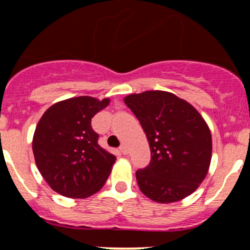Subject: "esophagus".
Here are the masks:
<instances>
[{"instance_id": "obj_1", "label": "esophagus", "mask_w": 250, "mask_h": 250, "mask_svg": "<svg viewBox=\"0 0 250 250\" xmlns=\"http://www.w3.org/2000/svg\"><path fill=\"white\" fill-rule=\"evenodd\" d=\"M120 151L123 153V155H128V147L125 145V144H122V145L120 146Z\"/></svg>"}]
</instances>
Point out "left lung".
Wrapping results in <instances>:
<instances>
[{"label": "left lung", "instance_id": "obj_1", "mask_svg": "<svg viewBox=\"0 0 250 250\" xmlns=\"http://www.w3.org/2000/svg\"><path fill=\"white\" fill-rule=\"evenodd\" d=\"M125 103L150 145V163L135 173L141 192L158 203L188 197L210 165L211 135L202 116L188 102L162 90L130 94Z\"/></svg>", "mask_w": 250, "mask_h": 250}]
</instances>
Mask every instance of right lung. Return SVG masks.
Instances as JSON below:
<instances>
[{
	"label": "right lung",
	"mask_w": 250,
	"mask_h": 250,
	"mask_svg": "<svg viewBox=\"0 0 250 250\" xmlns=\"http://www.w3.org/2000/svg\"><path fill=\"white\" fill-rule=\"evenodd\" d=\"M109 103L70 98L52 105L40 120L32 151L40 173L55 192L85 198L104 186L116 157L98 144L99 134L90 122Z\"/></svg>",
	"instance_id": "add662e5"
}]
</instances>
